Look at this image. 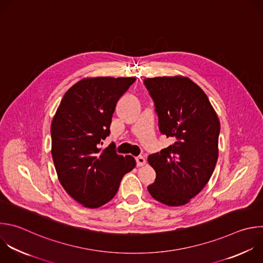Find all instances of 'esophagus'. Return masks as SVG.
Instances as JSON below:
<instances>
[{
    "mask_svg": "<svg viewBox=\"0 0 263 263\" xmlns=\"http://www.w3.org/2000/svg\"><path fill=\"white\" fill-rule=\"evenodd\" d=\"M136 164H137V166H138V167L143 166V165L145 164V159H144L142 156L137 157V158H136Z\"/></svg>",
    "mask_w": 263,
    "mask_h": 263,
    "instance_id": "1",
    "label": "esophagus"
}]
</instances>
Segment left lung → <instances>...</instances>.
Listing matches in <instances>:
<instances>
[{
  "mask_svg": "<svg viewBox=\"0 0 263 263\" xmlns=\"http://www.w3.org/2000/svg\"><path fill=\"white\" fill-rule=\"evenodd\" d=\"M144 85L155 102L160 132L173 141L148 156L156 180L147 190L163 204L184 205L212 177L219 155L220 121L205 93L188 77L146 78Z\"/></svg>",
  "mask_w": 263,
  "mask_h": 263,
  "instance_id": "1",
  "label": "left lung"
}]
</instances>
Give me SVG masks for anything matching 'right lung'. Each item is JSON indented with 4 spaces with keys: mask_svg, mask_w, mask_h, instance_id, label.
Listing matches in <instances>:
<instances>
[{
    "mask_svg": "<svg viewBox=\"0 0 263 263\" xmlns=\"http://www.w3.org/2000/svg\"><path fill=\"white\" fill-rule=\"evenodd\" d=\"M135 77L83 78L64 95L52 119L51 156L66 192L85 208L97 209L117 194L125 174L136 166L102 140L110 133L119 99Z\"/></svg>",
    "mask_w": 263,
    "mask_h": 263,
    "instance_id": "obj_1",
    "label": "right lung"
}]
</instances>
